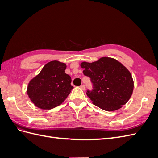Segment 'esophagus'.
I'll list each match as a JSON object with an SVG mask.
<instances>
[{
	"label": "esophagus",
	"mask_w": 158,
	"mask_h": 158,
	"mask_svg": "<svg viewBox=\"0 0 158 158\" xmlns=\"http://www.w3.org/2000/svg\"><path fill=\"white\" fill-rule=\"evenodd\" d=\"M80 87V88H81V89H83V90H85V85H84V84L81 85Z\"/></svg>",
	"instance_id": "34e87169"
}]
</instances>
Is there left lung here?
<instances>
[{
  "label": "left lung",
  "mask_w": 158,
  "mask_h": 158,
  "mask_svg": "<svg viewBox=\"0 0 158 158\" xmlns=\"http://www.w3.org/2000/svg\"><path fill=\"white\" fill-rule=\"evenodd\" d=\"M83 73L90 78L93 89L86 94L100 109L113 111L122 107L131 97L134 82L129 70L120 62L102 57L93 63L82 62Z\"/></svg>",
  "instance_id": "obj_1"
}]
</instances>
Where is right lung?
<instances>
[{"label": "right lung", "instance_id": "add662e5", "mask_svg": "<svg viewBox=\"0 0 158 158\" xmlns=\"http://www.w3.org/2000/svg\"><path fill=\"white\" fill-rule=\"evenodd\" d=\"M66 65L58 60L47 63L28 84L27 94L37 107L51 109L59 106L70 93L71 78L65 73Z\"/></svg>", "mask_w": 158, "mask_h": 158}]
</instances>
